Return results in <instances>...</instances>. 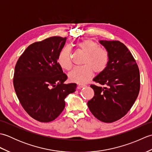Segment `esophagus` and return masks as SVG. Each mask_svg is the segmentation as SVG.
<instances>
[{"label":"esophagus","mask_w":152,"mask_h":152,"mask_svg":"<svg viewBox=\"0 0 152 152\" xmlns=\"http://www.w3.org/2000/svg\"><path fill=\"white\" fill-rule=\"evenodd\" d=\"M86 86L84 85V84H79L78 86V89H81V88H84V87H86Z\"/></svg>","instance_id":"obj_1"}]
</instances>
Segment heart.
I'll use <instances>...</instances> for the list:
<instances>
[{"instance_id":"obj_1","label":"heart","mask_w":152,"mask_h":152,"mask_svg":"<svg viewBox=\"0 0 152 152\" xmlns=\"http://www.w3.org/2000/svg\"><path fill=\"white\" fill-rule=\"evenodd\" d=\"M78 47L86 54L83 61L84 65L74 68L69 74V78L71 82L86 83L91 78L93 71L96 74H100L106 69L108 63V55L97 43L91 40L80 42ZM57 61L63 69H71V50L69 47H64L60 51Z\"/></svg>"}]
</instances>
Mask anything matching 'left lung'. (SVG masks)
<instances>
[{
  "label": "left lung",
  "instance_id": "obj_1",
  "mask_svg": "<svg viewBox=\"0 0 152 152\" xmlns=\"http://www.w3.org/2000/svg\"><path fill=\"white\" fill-rule=\"evenodd\" d=\"M108 55L106 69L93 81L101 86L91 84L94 96L88 102L89 110L99 120L112 123L127 114L140 91V72L128 48L118 40H100Z\"/></svg>",
  "mask_w": 152,
  "mask_h": 152
}]
</instances>
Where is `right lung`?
<instances>
[{
    "instance_id": "1",
    "label": "right lung",
    "mask_w": 152,
    "mask_h": 152,
    "mask_svg": "<svg viewBox=\"0 0 152 152\" xmlns=\"http://www.w3.org/2000/svg\"><path fill=\"white\" fill-rule=\"evenodd\" d=\"M66 40V37H52L32 44L15 64L16 95L27 114L38 121L56 119L65 106L64 99L76 91V83H64L67 76L57 61Z\"/></svg>"
}]
</instances>
